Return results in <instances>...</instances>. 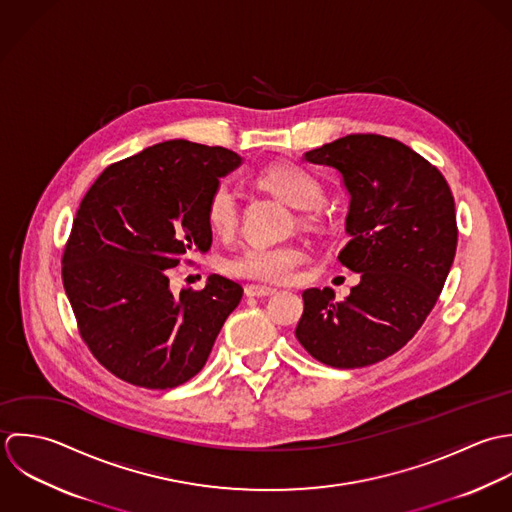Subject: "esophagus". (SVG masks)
<instances>
[{
	"mask_svg": "<svg viewBox=\"0 0 512 512\" xmlns=\"http://www.w3.org/2000/svg\"><path fill=\"white\" fill-rule=\"evenodd\" d=\"M273 293H275V289L265 287V285H247L245 287L247 297H271Z\"/></svg>",
	"mask_w": 512,
	"mask_h": 512,
	"instance_id": "obj_1",
	"label": "esophagus"
}]
</instances>
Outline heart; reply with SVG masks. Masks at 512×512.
Here are the masks:
<instances>
[{
  "label": "heart",
  "instance_id": "heart-1",
  "mask_svg": "<svg viewBox=\"0 0 512 512\" xmlns=\"http://www.w3.org/2000/svg\"><path fill=\"white\" fill-rule=\"evenodd\" d=\"M257 186L279 196L287 204L297 207L299 223L303 227L320 225V207L324 190L320 180L307 168L291 162L269 164L255 176ZM241 209L235 190L227 182L213 186L205 200V221L209 229L221 237L231 235L239 225ZM305 251L299 245H265L249 243L235 255L227 257L223 269L229 275L267 281V283H289L295 279L297 267L305 261Z\"/></svg>",
  "mask_w": 512,
  "mask_h": 512
}]
</instances>
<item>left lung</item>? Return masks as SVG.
I'll list each match as a JSON object with an SVG mask.
<instances>
[{"mask_svg": "<svg viewBox=\"0 0 512 512\" xmlns=\"http://www.w3.org/2000/svg\"><path fill=\"white\" fill-rule=\"evenodd\" d=\"M340 172L350 241L338 261L360 283L342 301L307 289L295 336L332 368H364L402 346L435 307L457 249L453 194L425 158L380 134H348L305 152Z\"/></svg>", "mask_w": 512, "mask_h": 512, "instance_id": "left-lung-1", "label": "left lung"}]
</instances>
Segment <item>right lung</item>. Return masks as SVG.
<instances>
[{
    "label": "right lung",
    "instance_id": "obj_1",
    "mask_svg": "<svg viewBox=\"0 0 512 512\" xmlns=\"http://www.w3.org/2000/svg\"><path fill=\"white\" fill-rule=\"evenodd\" d=\"M241 162L221 146L168 140L108 166L83 198L63 285L83 340L116 378L168 390L204 368L243 289L211 275L174 297L166 269L211 247L205 200Z\"/></svg>",
    "mask_w": 512,
    "mask_h": 512
}]
</instances>
